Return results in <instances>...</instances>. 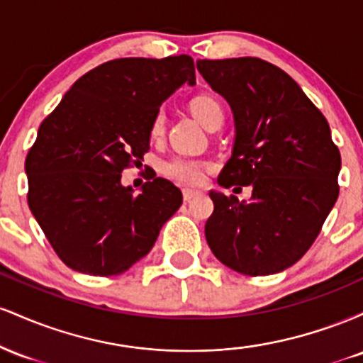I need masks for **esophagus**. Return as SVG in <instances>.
<instances>
[{
    "label": "esophagus",
    "instance_id": "34e87169",
    "mask_svg": "<svg viewBox=\"0 0 363 363\" xmlns=\"http://www.w3.org/2000/svg\"><path fill=\"white\" fill-rule=\"evenodd\" d=\"M198 196H199V191H194V189H184V191H182V198H184L186 203H189L191 199L198 198Z\"/></svg>",
    "mask_w": 363,
    "mask_h": 363
}]
</instances>
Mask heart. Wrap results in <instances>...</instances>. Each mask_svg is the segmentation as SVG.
Here are the masks:
<instances>
[{
    "instance_id": "obj_1",
    "label": "heart",
    "mask_w": 363,
    "mask_h": 363,
    "mask_svg": "<svg viewBox=\"0 0 363 363\" xmlns=\"http://www.w3.org/2000/svg\"><path fill=\"white\" fill-rule=\"evenodd\" d=\"M191 109H193L196 118L201 121L208 129L213 126L216 121H223L222 106H220V102L216 101V99L210 97V95H199V97H196L194 101L191 102ZM164 128L165 112L158 111L155 118L152 121V128H150V133H152L153 138H158V136L164 133ZM205 162L181 155L169 158V160H165L164 165H162V172H164L165 176L186 186L201 184L203 177H205Z\"/></svg>"
}]
</instances>
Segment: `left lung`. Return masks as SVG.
I'll return each mask as SVG.
<instances>
[{"label": "left lung", "instance_id": "8db88e82", "mask_svg": "<svg viewBox=\"0 0 363 363\" xmlns=\"http://www.w3.org/2000/svg\"><path fill=\"white\" fill-rule=\"evenodd\" d=\"M196 65L235 119L234 152L218 184L252 186L249 203L211 191L206 242L237 273H280L309 251L338 199L340 150L323 112L278 66L259 57Z\"/></svg>", "mask_w": 363, "mask_h": 363}]
</instances>
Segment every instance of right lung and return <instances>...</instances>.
<instances>
[{"label": "right lung", "mask_w": 363, "mask_h": 363, "mask_svg": "<svg viewBox=\"0 0 363 363\" xmlns=\"http://www.w3.org/2000/svg\"><path fill=\"white\" fill-rule=\"evenodd\" d=\"M186 82L196 83L187 54L112 60L78 78L43 121L25 158L27 201L68 268L124 273L182 205L167 179L153 177L135 194L121 172L143 160L160 104Z\"/></svg>", "instance_id": "obj_1"}]
</instances>
